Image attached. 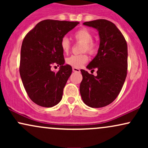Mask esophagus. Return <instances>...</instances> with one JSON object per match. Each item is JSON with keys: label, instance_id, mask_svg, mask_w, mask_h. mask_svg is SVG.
Masks as SVG:
<instances>
[{"label": "esophagus", "instance_id": "esophagus-1", "mask_svg": "<svg viewBox=\"0 0 148 148\" xmlns=\"http://www.w3.org/2000/svg\"><path fill=\"white\" fill-rule=\"evenodd\" d=\"M73 72H80V69L79 68H76V67H73L72 68Z\"/></svg>", "mask_w": 148, "mask_h": 148}]
</instances>
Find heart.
<instances>
[{
  "label": "heart",
  "instance_id": "obj_1",
  "mask_svg": "<svg viewBox=\"0 0 148 148\" xmlns=\"http://www.w3.org/2000/svg\"><path fill=\"white\" fill-rule=\"evenodd\" d=\"M74 37L78 41L84 43L83 47V51H88L89 53L93 54L96 51V47L92 42L93 37L90 32L87 29H81L76 32ZM60 47L62 51L65 53H68L70 49V42L67 37H62L60 41ZM88 58L86 54L81 55H72L66 59V62L72 67L79 68L87 62Z\"/></svg>",
  "mask_w": 148,
  "mask_h": 148
}]
</instances>
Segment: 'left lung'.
<instances>
[{"instance_id": "8db88e82", "label": "left lung", "mask_w": 148, "mask_h": 148, "mask_svg": "<svg viewBox=\"0 0 148 148\" xmlns=\"http://www.w3.org/2000/svg\"><path fill=\"white\" fill-rule=\"evenodd\" d=\"M94 28L99 36V47L96 56L87 69L97 76L81 69L83 80L80 93L83 101L92 108H101L113 102L123 88L127 72V45L125 37L114 23L105 19L84 22Z\"/></svg>"}]
</instances>
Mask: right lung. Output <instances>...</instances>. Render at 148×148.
<instances>
[{
    "instance_id": "add662e5",
    "label": "right lung",
    "mask_w": 148,
    "mask_h": 148,
    "mask_svg": "<svg viewBox=\"0 0 148 148\" xmlns=\"http://www.w3.org/2000/svg\"><path fill=\"white\" fill-rule=\"evenodd\" d=\"M77 21L44 20L25 35L21 49L19 72L30 99L43 107L56 106L61 101L63 88L72 72L64 64L60 41L79 24ZM53 64L60 66L58 73L50 69Z\"/></svg>"
}]
</instances>
